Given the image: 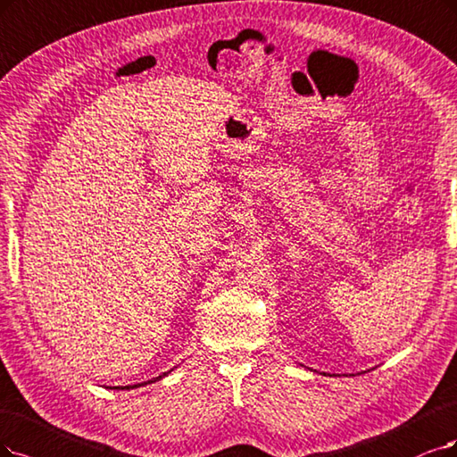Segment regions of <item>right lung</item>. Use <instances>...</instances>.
I'll return each instance as SVG.
<instances>
[{
	"label": "right lung",
	"mask_w": 457,
	"mask_h": 457,
	"mask_svg": "<svg viewBox=\"0 0 457 457\" xmlns=\"http://www.w3.org/2000/svg\"><path fill=\"white\" fill-rule=\"evenodd\" d=\"M165 377V373L163 375H160V377H156L154 380H148V382H141V384H135V386H126V390H129V387H137V386H145V384H150V382H156V380H160V378H163ZM124 390V387H122Z\"/></svg>",
	"instance_id": "right-lung-1"
}]
</instances>
